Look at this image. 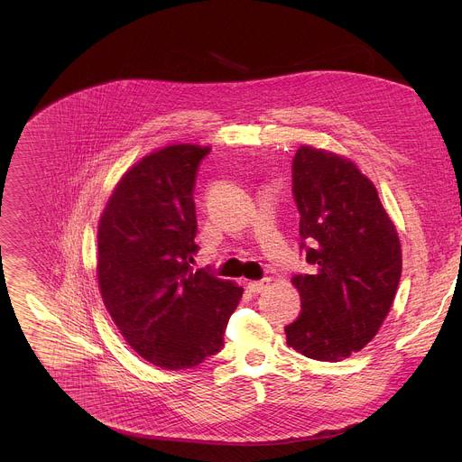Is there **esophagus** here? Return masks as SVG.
I'll list each match as a JSON object with an SVG mask.
<instances>
[{"mask_svg":"<svg viewBox=\"0 0 462 462\" xmlns=\"http://www.w3.org/2000/svg\"><path fill=\"white\" fill-rule=\"evenodd\" d=\"M269 278H265V280H261V282H248L246 283V289L252 292V294H259L263 289H265L267 285H269Z\"/></svg>","mask_w":462,"mask_h":462,"instance_id":"esophagus-1","label":"esophagus"}]
</instances>
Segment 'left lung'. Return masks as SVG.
Here are the masks:
<instances>
[{"mask_svg": "<svg viewBox=\"0 0 462 462\" xmlns=\"http://www.w3.org/2000/svg\"><path fill=\"white\" fill-rule=\"evenodd\" d=\"M301 248L312 274H296L300 316L287 346L307 358L340 362L367 346L383 323L402 274L397 228L374 184L355 162L301 146L292 161Z\"/></svg>", "mask_w": 462, "mask_h": 462, "instance_id": "left-lung-1", "label": "left lung"}]
</instances>
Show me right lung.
Returning <instances> with one entry per match:
<instances>
[{
	"instance_id": "obj_1",
	"label": "right lung",
	"mask_w": 462,
	"mask_h": 462,
	"mask_svg": "<svg viewBox=\"0 0 462 462\" xmlns=\"http://www.w3.org/2000/svg\"><path fill=\"white\" fill-rule=\"evenodd\" d=\"M208 146L173 144L131 166L98 223V287L124 340L162 369H188L225 346L243 289L193 271V184Z\"/></svg>"
}]
</instances>
